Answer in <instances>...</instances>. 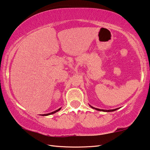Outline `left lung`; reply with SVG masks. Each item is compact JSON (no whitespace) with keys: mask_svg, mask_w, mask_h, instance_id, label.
<instances>
[{"mask_svg":"<svg viewBox=\"0 0 150 150\" xmlns=\"http://www.w3.org/2000/svg\"><path fill=\"white\" fill-rule=\"evenodd\" d=\"M91 108H93V109H96V110H97V111H104V112H112V111H116V110H117V109H119V108H117V109H111V110H103V109H98V108H95V107H91V105H90Z\"/></svg>","mask_w":150,"mask_h":150,"instance_id":"obj_1","label":"left lung"}]
</instances>
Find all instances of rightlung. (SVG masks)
I'll return each instance as SVG.
<instances>
[{
  "instance_id": "obj_1",
  "label": "right lung",
  "mask_w": 150,
  "mask_h": 150,
  "mask_svg": "<svg viewBox=\"0 0 150 150\" xmlns=\"http://www.w3.org/2000/svg\"><path fill=\"white\" fill-rule=\"evenodd\" d=\"M60 109H61V108H60V109H57V110H56V111H54L52 112H50V113H47V114H44V115H42V116H47V115H50L54 114V113H55V112H57V111H60Z\"/></svg>"
}]
</instances>
